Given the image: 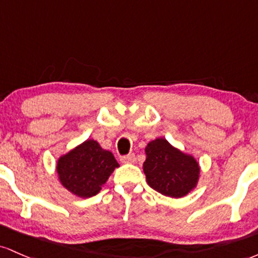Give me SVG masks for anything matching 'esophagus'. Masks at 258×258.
I'll return each mask as SVG.
<instances>
[{
	"mask_svg": "<svg viewBox=\"0 0 258 258\" xmlns=\"http://www.w3.org/2000/svg\"><path fill=\"white\" fill-rule=\"evenodd\" d=\"M120 161H121V163H134V162H135V155H134V153H129V155L121 156Z\"/></svg>",
	"mask_w": 258,
	"mask_h": 258,
	"instance_id": "esophagus-1",
	"label": "esophagus"
}]
</instances>
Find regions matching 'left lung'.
Here are the masks:
<instances>
[{
    "mask_svg": "<svg viewBox=\"0 0 258 258\" xmlns=\"http://www.w3.org/2000/svg\"><path fill=\"white\" fill-rule=\"evenodd\" d=\"M144 173L153 190L169 198L187 195L198 185L200 167L192 156L172 146L166 139L150 141L146 149Z\"/></svg>",
    "mask_w": 258,
    "mask_h": 258,
    "instance_id": "8db88e82",
    "label": "left lung"
}]
</instances>
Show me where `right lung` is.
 Wrapping results in <instances>:
<instances>
[{
  "mask_svg": "<svg viewBox=\"0 0 258 258\" xmlns=\"http://www.w3.org/2000/svg\"><path fill=\"white\" fill-rule=\"evenodd\" d=\"M117 167L119 164L113 153L90 139L60 156L57 161V174L68 191L88 199L100 192Z\"/></svg>",
  "mask_w": 258,
  "mask_h": 258,
  "instance_id": "1",
  "label": "right lung"
}]
</instances>
